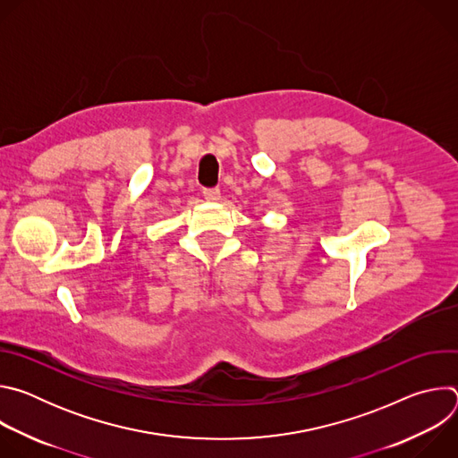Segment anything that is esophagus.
Wrapping results in <instances>:
<instances>
[{
	"mask_svg": "<svg viewBox=\"0 0 458 458\" xmlns=\"http://www.w3.org/2000/svg\"><path fill=\"white\" fill-rule=\"evenodd\" d=\"M203 195H205L207 201L216 203V201L221 199V190H219V188H205V190H203Z\"/></svg>",
	"mask_w": 458,
	"mask_h": 458,
	"instance_id": "1",
	"label": "esophagus"
}]
</instances>
